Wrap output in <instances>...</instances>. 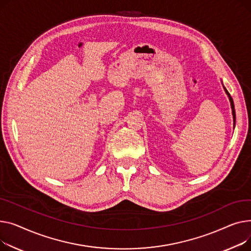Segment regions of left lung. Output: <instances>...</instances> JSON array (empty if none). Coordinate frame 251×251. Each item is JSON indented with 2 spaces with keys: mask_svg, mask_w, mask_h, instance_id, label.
Returning a JSON list of instances; mask_svg holds the SVG:
<instances>
[{
  "mask_svg": "<svg viewBox=\"0 0 251 251\" xmlns=\"http://www.w3.org/2000/svg\"><path fill=\"white\" fill-rule=\"evenodd\" d=\"M225 91H226L227 95L229 96V100H230V102H231V108H232V113H233V120H234V125H235V121H236V116H235V108H234V102H233V99H232V97L230 96L229 92H228V91L226 90V88H225Z\"/></svg>",
  "mask_w": 251,
  "mask_h": 251,
  "instance_id": "8db88e82",
  "label": "left lung"
}]
</instances>
